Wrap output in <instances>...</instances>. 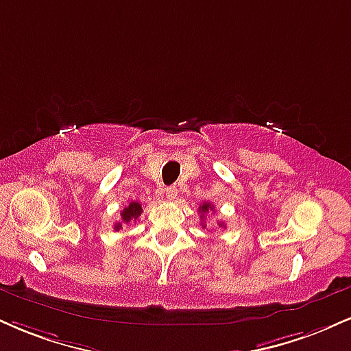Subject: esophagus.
<instances>
[{"label":"esophagus","mask_w":351,"mask_h":351,"mask_svg":"<svg viewBox=\"0 0 351 351\" xmlns=\"http://www.w3.org/2000/svg\"><path fill=\"white\" fill-rule=\"evenodd\" d=\"M165 196H167L168 201H175L176 196H178V188L176 186H170L165 189Z\"/></svg>","instance_id":"34e87169"}]
</instances>
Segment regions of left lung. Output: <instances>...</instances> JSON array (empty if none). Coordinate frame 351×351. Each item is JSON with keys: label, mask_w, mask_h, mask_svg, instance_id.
Segmentation results:
<instances>
[{"label": "left lung", "mask_w": 351, "mask_h": 351, "mask_svg": "<svg viewBox=\"0 0 351 351\" xmlns=\"http://www.w3.org/2000/svg\"><path fill=\"white\" fill-rule=\"evenodd\" d=\"M209 210H214V206L210 204V202H202V204L199 206V213H201L202 221H204V216L209 213ZM221 226H222V223L219 222V227H221Z\"/></svg>", "instance_id": "1"}]
</instances>
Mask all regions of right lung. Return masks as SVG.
<instances>
[{"label":"right lung","instance_id":"1","mask_svg":"<svg viewBox=\"0 0 351 351\" xmlns=\"http://www.w3.org/2000/svg\"><path fill=\"white\" fill-rule=\"evenodd\" d=\"M142 214V204L141 202H129V206H125L121 213V222H117L114 226V230H121L122 226H128V223L137 221V217Z\"/></svg>","mask_w":351,"mask_h":351}]
</instances>
